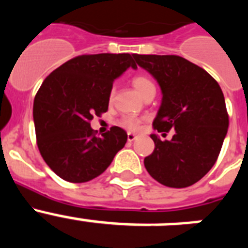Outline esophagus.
I'll return each mask as SVG.
<instances>
[{"label": "esophagus", "instance_id": "1", "mask_svg": "<svg viewBox=\"0 0 248 248\" xmlns=\"http://www.w3.org/2000/svg\"><path fill=\"white\" fill-rule=\"evenodd\" d=\"M137 135L133 134V133H128V141H134L137 139Z\"/></svg>", "mask_w": 248, "mask_h": 248}]
</instances>
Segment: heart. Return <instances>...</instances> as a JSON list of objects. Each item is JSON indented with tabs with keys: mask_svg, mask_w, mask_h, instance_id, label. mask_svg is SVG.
<instances>
[{
	"mask_svg": "<svg viewBox=\"0 0 248 248\" xmlns=\"http://www.w3.org/2000/svg\"><path fill=\"white\" fill-rule=\"evenodd\" d=\"M131 83H133V87H134V89L138 92L140 97H144L149 91L155 89L153 80L145 76L134 77ZM111 98H113V92H110V95H109V99L111 100ZM141 123H143V120L140 119V118L134 117V115H126V117L123 118L120 124L125 129H128V130H138L141 126Z\"/></svg>",
	"mask_w": 248,
	"mask_h": 248,
	"instance_id": "1",
	"label": "heart"
}]
</instances>
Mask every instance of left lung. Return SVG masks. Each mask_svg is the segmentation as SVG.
<instances>
[{
    "label": "left lung",
    "mask_w": 248,
    "mask_h": 248,
    "mask_svg": "<svg viewBox=\"0 0 248 248\" xmlns=\"http://www.w3.org/2000/svg\"><path fill=\"white\" fill-rule=\"evenodd\" d=\"M159 83L163 99L153 126L171 140L151 134L155 149L144 159L151 177L169 187H187L215 165L229 129L220 85L205 69L179 56L133 54Z\"/></svg>",
    "instance_id": "1"
}]
</instances>
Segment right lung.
I'll return each instance as SVG.
<instances>
[{
  "mask_svg": "<svg viewBox=\"0 0 248 248\" xmlns=\"http://www.w3.org/2000/svg\"><path fill=\"white\" fill-rule=\"evenodd\" d=\"M129 67L137 68L129 53L83 54L52 72L37 92V145L46 164L63 180H93L125 145V130L111 126L99 138L91 120L108 110L114 79Z\"/></svg>",
  "mask_w": 248,
  "mask_h": 248,
  "instance_id": "obj_1",
  "label": "right lung"
}]
</instances>
